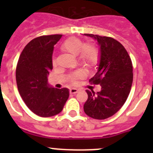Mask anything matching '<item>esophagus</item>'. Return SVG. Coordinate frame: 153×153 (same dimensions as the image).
Listing matches in <instances>:
<instances>
[{"label":"esophagus","instance_id":"1","mask_svg":"<svg viewBox=\"0 0 153 153\" xmlns=\"http://www.w3.org/2000/svg\"><path fill=\"white\" fill-rule=\"evenodd\" d=\"M70 93H71V94H75V93H78V90L76 88H71L70 90Z\"/></svg>","mask_w":153,"mask_h":153}]
</instances>
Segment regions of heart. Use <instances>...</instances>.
I'll return each mask as SVG.
<instances>
[{
  "label": "heart",
  "instance_id": "obj_1",
  "mask_svg": "<svg viewBox=\"0 0 153 153\" xmlns=\"http://www.w3.org/2000/svg\"><path fill=\"white\" fill-rule=\"evenodd\" d=\"M61 49L65 52L69 53L74 56H77L79 63L87 67H94L99 60V52L97 49L93 45L83 46V43L76 37H71L63 42L61 45ZM53 64H55V60L53 59ZM85 76L83 71L78 70L71 76V82L76 83L79 79Z\"/></svg>",
  "mask_w": 153,
  "mask_h": 153
}]
</instances>
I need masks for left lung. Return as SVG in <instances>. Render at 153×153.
Listing matches in <instances>:
<instances>
[{"instance_id": "left-lung-1", "label": "left lung", "mask_w": 153, "mask_h": 153, "mask_svg": "<svg viewBox=\"0 0 153 153\" xmlns=\"http://www.w3.org/2000/svg\"><path fill=\"white\" fill-rule=\"evenodd\" d=\"M97 40L100 62L97 72L90 82L100 84L101 90H86L88 99L83 106L85 113L96 120H105L121 109L130 93L132 64L125 47L109 36L84 33Z\"/></svg>"}]
</instances>
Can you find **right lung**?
Here are the masks:
<instances>
[{"label": "right lung", "mask_w": 153, "mask_h": 153, "mask_svg": "<svg viewBox=\"0 0 153 153\" xmlns=\"http://www.w3.org/2000/svg\"><path fill=\"white\" fill-rule=\"evenodd\" d=\"M62 34L38 36L30 41L19 57L16 81L19 93L31 111L41 117L60 113L69 97L67 88L56 89L48 83L53 69V46Z\"/></svg>", "instance_id": "add662e5"}]
</instances>
